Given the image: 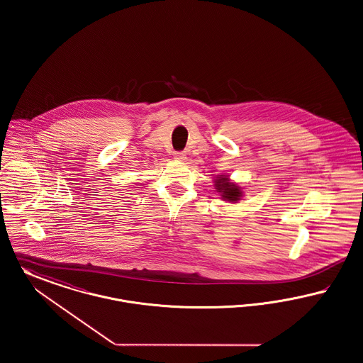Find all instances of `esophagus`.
<instances>
[{
  "label": "esophagus",
  "mask_w": 363,
  "mask_h": 363,
  "mask_svg": "<svg viewBox=\"0 0 363 363\" xmlns=\"http://www.w3.org/2000/svg\"><path fill=\"white\" fill-rule=\"evenodd\" d=\"M174 160H177V161H184V160H186V154L183 153V152H176V153H174Z\"/></svg>",
  "instance_id": "esophagus-1"
}]
</instances>
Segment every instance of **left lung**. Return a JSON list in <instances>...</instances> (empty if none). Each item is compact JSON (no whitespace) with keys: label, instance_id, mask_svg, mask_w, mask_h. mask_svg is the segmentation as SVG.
<instances>
[{"label":"left lung","instance_id":"left-lung-1","mask_svg":"<svg viewBox=\"0 0 363 363\" xmlns=\"http://www.w3.org/2000/svg\"><path fill=\"white\" fill-rule=\"evenodd\" d=\"M214 189L220 194L221 199L229 203H238L245 195L243 189L232 182L228 174H217L214 177Z\"/></svg>","mask_w":363,"mask_h":363}]
</instances>
